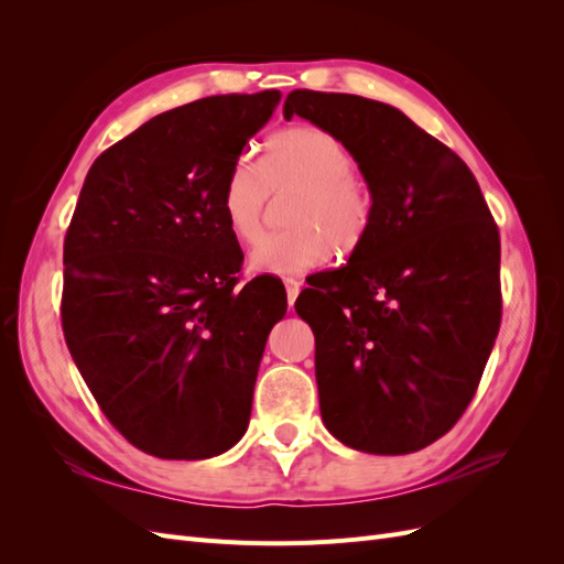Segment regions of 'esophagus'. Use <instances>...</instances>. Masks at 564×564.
Masks as SVG:
<instances>
[{"instance_id":"34e87169","label":"esophagus","mask_w":564,"mask_h":564,"mask_svg":"<svg viewBox=\"0 0 564 564\" xmlns=\"http://www.w3.org/2000/svg\"><path fill=\"white\" fill-rule=\"evenodd\" d=\"M284 289H286V301L289 305H294L299 292H301V282L296 278H284Z\"/></svg>"}]
</instances>
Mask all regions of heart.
Returning a JSON list of instances; mask_svg holds the SVG:
<instances>
[{
	"mask_svg": "<svg viewBox=\"0 0 564 564\" xmlns=\"http://www.w3.org/2000/svg\"><path fill=\"white\" fill-rule=\"evenodd\" d=\"M352 172V152L319 127L275 133L261 164L237 160L220 191V216L240 245L259 242L270 193L296 187L286 204L292 228L263 240L251 253V268L270 275H301L327 263L332 247L352 251L360 245L371 226L373 199Z\"/></svg>",
	"mask_w": 564,
	"mask_h": 564,
	"instance_id": "1",
	"label": "heart"
}]
</instances>
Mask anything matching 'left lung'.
Returning <instances> with one entry per match:
<instances>
[{"label":"left lung","instance_id":"8db88e82","mask_svg":"<svg viewBox=\"0 0 564 564\" xmlns=\"http://www.w3.org/2000/svg\"><path fill=\"white\" fill-rule=\"evenodd\" d=\"M294 115L346 143L373 199L348 263L296 299L322 421L352 449L419 452L466 412L499 334V228L466 162L398 108L296 89Z\"/></svg>","mask_w":564,"mask_h":564}]
</instances>
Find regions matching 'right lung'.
I'll return each mask as SVG.
<instances>
[{"instance_id": "add662e5", "label": "right lung", "mask_w": 564, "mask_h": 564, "mask_svg": "<svg viewBox=\"0 0 564 564\" xmlns=\"http://www.w3.org/2000/svg\"><path fill=\"white\" fill-rule=\"evenodd\" d=\"M278 89L199 98L152 117L87 174L63 245L65 344L100 412L160 458H212L245 435L284 284L242 289L220 216L230 166Z\"/></svg>"}]
</instances>
